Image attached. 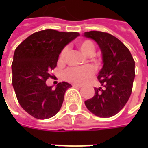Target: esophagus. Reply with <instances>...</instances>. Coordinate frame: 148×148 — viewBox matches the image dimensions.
Listing matches in <instances>:
<instances>
[{
	"label": "esophagus",
	"mask_w": 148,
	"mask_h": 148,
	"mask_svg": "<svg viewBox=\"0 0 148 148\" xmlns=\"http://www.w3.org/2000/svg\"><path fill=\"white\" fill-rule=\"evenodd\" d=\"M72 86L75 87V88H81L82 87L81 85H77V84H72Z\"/></svg>",
	"instance_id": "34e87169"
}]
</instances>
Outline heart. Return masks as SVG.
<instances>
[{
    "mask_svg": "<svg viewBox=\"0 0 148 148\" xmlns=\"http://www.w3.org/2000/svg\"><path fill=\"white\" fill-rule=\"evenodd\" d=\"M77 47L85 56H91L95 52V46L90 40H83L77 43ZM68 52L67 48L62 50L59 56V60L63 62ZM95 73V68L92 66L88 65L83 67H70L63 73V77L66 82L74 84H82L88 81Z\"/></svg>",
    "mask_w": 148,
    "mask_h": 148,
    "instance_id": "heart-1",
    "label": "heart"
}]
</instances>
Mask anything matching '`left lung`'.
Instances as JSON below:
<instances>
[{
  "label": "left lung",
  "mask_w": 148,
  "mask_h": 148,
  "mask_svg": "<svg viewBox=\"0 0 148 148\" xmlns=\"http://www.w3.org/2000/svg\"><path fill=\"white\" fill-rule=\"evenodd\" d=\"M83 35L97 43L103 60L97 77L102 86L95 88V95L86 100L85 105L95 115L110 118L122 110L131 95L135 62L128 48L110 34L90 31Z\"/></svg>",
  "instance_id": "1"
}]
</instances>
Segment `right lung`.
<instances>
[{
    "instance_id": "obj_1",
    "label": "right lung",
    "mask_w": 148,
    "mask_h": 148,
    "mask_svg": "<svg viewBox=\"0 0 148 148\" xmlns=\"http://www.w3.org/2000/svg\"><path fill=\"white\" fill-rule=\"evenodd\" d=\"M77 32L45 29L36 32L16 48L13 57L12 85L20 106L34 118L53 117L63 103L71 84L62 82L53 89L46 81L57 66L58 56L66 44L75 39Z\"/></svg>"
}]
</instances>
